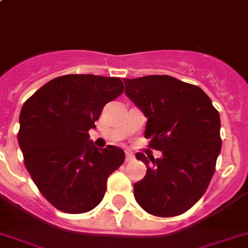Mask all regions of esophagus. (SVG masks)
<instances>
[{"mask_svg":"<svg viewBox=\"0 0 248 248\" xmlns=\"http://www.w3.org/2000/svg\"><path fill=\"white\" fill-rule=\"evenodd\" d=\"M134 159H135L134 154L130 153V151H126V163H130V161H132Z\"/></svg>","mask_w":248,"mask_h":248,"instance_id":"34e87169","label":"esophagus"}]
</instances>
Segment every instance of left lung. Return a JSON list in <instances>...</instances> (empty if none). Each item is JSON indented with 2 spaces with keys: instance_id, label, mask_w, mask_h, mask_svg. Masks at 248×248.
I'll use <instances>...</instances> for the list:
<instances>
[{
  "instance_id": "left-lung-1",
  "label": "left lung",
  "mask_w": 248,
  "mask_h": 248,
  "mask_svg": "<svg viewBox=\"0 0 248 248\" xmlns=\"http://www.w3.org/2000/svg\"><path fill=\"white\" fill-rule=\"evenodd\" d=\"M126 94L147 117L145 137L161 159L136 154L147 170L135 183L134 195L143 211L175 217L190 209L207 190L219 155V113L194 84L169 76L126 79Z\"/></svg>"
}]
</instances>
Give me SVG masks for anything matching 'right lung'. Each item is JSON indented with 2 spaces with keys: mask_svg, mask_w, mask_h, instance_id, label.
<instances>
[{
  "mask_svg": "<svg viewBox=\"0 0 248 248\" xmlns=\"http://www.w3.org/2000/svg\"><path fill=\"white\" fill-rule=\"evenodd\" d=\"M124 88L120 78L68 74L44 84L22 106L17 140L24 164L59 211H92L105 197L108 176L124 164V150H98L88 140L103 107Z\"/></svg>",
  "mask_w": 248,
  "mask_h": 248,
  "instance_id": "1",
  "label": "right lung"
}]
</instances>
